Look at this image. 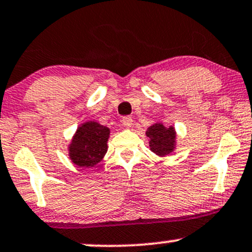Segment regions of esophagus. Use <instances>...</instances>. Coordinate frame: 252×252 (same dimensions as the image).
Returning <instances> with one entry per match:
<instances>
[{
  "label": "esophagus",
  "instance_id": "1",
  "mask_svg": "<svg viewBox=\"0 0 252 252\" xmlns=\"http://www.w3.org/2000/svg\"><path fill=\"white\" fill-rule=\"evenodd\" d=\"M122 124L126 128H130L132 126V118L130 116H124L122 118Z\"/></svg>",
  "mask_w": 252,
  "mask_h": 252
}]
</instances>
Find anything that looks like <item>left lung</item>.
<instances>
[{
  "label": "left lung",
  "instance_id": "8db88e82",
  "mask_svg": "<svg viewBox=\"0 0 252 252\" xmlns=\"http://www.w3.org/2000/svg\"><path fill=\"white\" fill-rule=\"evenodd\" d=\"M145 134L150 139L149 144L151 151L156 155L165 156L174 151L176 134L172 126L165 128L163 124L156 123L149 126Z\"/></svg>",
  "mask_w": 252,
  "mask_h": 252
}]
</instances>
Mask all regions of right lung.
<instances>
[{
  "mask_svg": "<svg viewBox=\"0 0 252 252\" xmlns=\"http://www.w3.org/2000/svg\"><path fill=\"white\" fill-rule=\"evenodd\" d=\"M109 129L96 122H87L77 129L69 148L70 158L82 168H92L101 162L108 150Z\"/></svg>",
  "mask_w": 252,
  "mask_h": 252,
  "instance_id": "right-lung-1",
  "label": "right lung"
}]
</instances>
